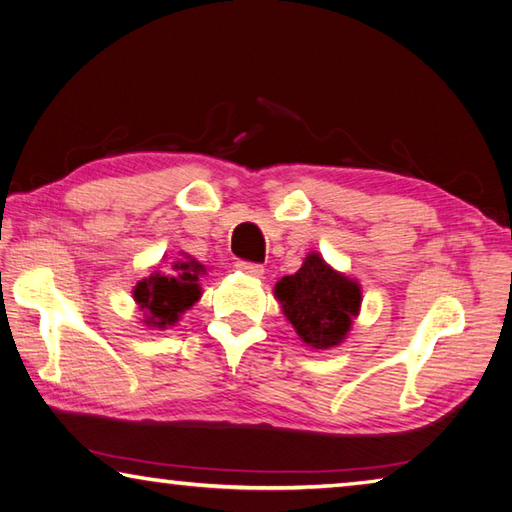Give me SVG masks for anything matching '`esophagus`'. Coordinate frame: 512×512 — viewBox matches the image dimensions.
Wrapping results in <instances>:
<instances>
[{
  "mask_svg": "<svg viewBox=\"0 0 512 512\" xmlns=\"http://www.w3.org/2000/svg\"><path fill=\"white\" fill-rule=\"evenodd\" d=\"M235 268H237L239 273H242V275L255 277V279H259V277L264 275V266H259V264H250V262H237V264H235Z\"/></svg>",
  "mask_w": 512,
  "mask_h": 512,
  "instance_id": "34e87169",
  "label": "esophagus"
}]
</instances>
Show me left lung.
I'll return each mask as SVG.
<instances>
[{
	"label": "left lung",
	"mask_w": 512,
	"mask_h": 512,
	"mask_svg": "<svg viewBox=\"0 0 512 512\" xmlns=\"http://www.w3.org/2000/svg\"><path fill=\"white\" fill-rule=\"evenodd\" d=\"M273 293L299 342L315 350L342 344L362 310L357 279L339 273L315 250L297 273L279 279Z\"/></svg>",
	"instance_id": "8db88e82"
}]
</instances>
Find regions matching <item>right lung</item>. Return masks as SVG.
Returning a JSON list of instances; mask_svg holds the SVG:
<instances>
[{
    "mask_svg": "<svg viewBox=\"0 0 512 512\" xmlns=\"http://www.w3.org/2000/svg\"><path fill=\"white\" fill-rule=\"evenodd\" d=\"M164 259H168L164 255ZM206 275V266L199 264L188 253H179L173 262H164L150 268V273L139 279L133 288L137 310L144 315L142 324L150 330H166L175 326L188 308H193L202 297L199 279Z\"/></svg>",
    "mask_w": 512,
    "mask_h": 512,
    "instance_id": "1",
    "label": "right lung"
}]
</instances>
